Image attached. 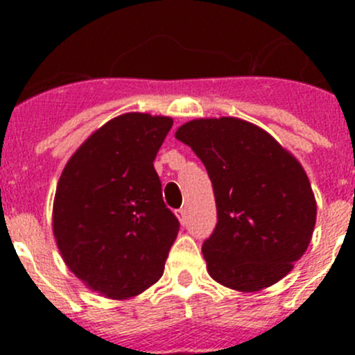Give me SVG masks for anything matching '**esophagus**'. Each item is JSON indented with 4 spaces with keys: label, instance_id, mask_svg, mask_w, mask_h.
<instances>
[{
    "label": "esophagus",
    "instance_id": "1",
    "mask_svg": "<svg viewBox=\"0 0 355 355\" xmlns=\"http://www.w3.org/2000/svg\"><path fill=\"white\" fill-rule=\"evenodd\" d=\"M178 218H180L182 225L187 223V209H185V207H180V209H178Z\"/></svg>",
    "mask_w": 355,
    "mask_h": 355
}]
</instances>
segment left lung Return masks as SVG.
Returning a JSON list of instances; mask_svg holds the SVG:
<instances>
[{
    "instance_id": "8db88e82",
    "label": "left lung",
    "mask_w": 355,
    "mask_h": 355,
    "mask_svg": "<svg viewBox=\"0 0 355 355\" xmlns=\"http://www.w3.org/2000/svg\"><path fill=\"white\" fill-rule=\"evenodd\" d=\"M175 137L198 155L213 184L218 223L202 244L211 277L241 292L282 280L306 252L316 223L299 161L239 118L192 120Z\"/></svg>"
}]
</instances>
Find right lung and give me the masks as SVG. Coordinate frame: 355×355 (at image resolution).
Returning a JSON list of instances; mask_svg holds the SVG:
<instances>
[{
	"mask_svg": "<svg viewBox=\"0 0 355 355\" xmlns=\"http://www.w3.org/2000/svg\"><path fill=\"white\" fill-rule=\"evenodd\" d=\"M171 125V118L144 113L113 118L60 177L56 244L71 273L110 299H128L156 284L180 230L153 164Z\"/></svg>",
	"mask_w": 355,
	"mask_h": 355,
	"instance_id": "right-lung-1",
	"label": "right lung"
}]
</instances>
